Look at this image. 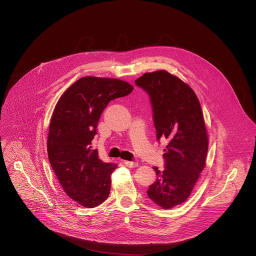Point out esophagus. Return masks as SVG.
<instances>
[{"mask_svg": "<svg viewBox=\"0 0 256 256\" xmlns=\"http://www.w3.org/2000/svg\"><path fill=\"white\" fill-rule=\"evenodd\" d=\"M124 165L128 168H134L138 166V163L136 162H132V161H124Z\"/></svg>", "mask_w": 256, "mask_h": 256, "instance_id": "1", "label": "esophagus"}]
</instances>
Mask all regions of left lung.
I'll return each mask as SVG.
<instances>
[{
  "label": "left lung",
  "mask_w": 256,
  "mask_h": 256,
  "mask_svg": "<svg viewBox=\"0 0 256 256\" xmlns=\"http://www.w3.org/2000/svg\"><path fill=\"white\" fill-rule=\"evenodd\" d=\"M134 83L150 96L157 140L169 142L165 169L154 167L157 179L147 194L171 208L188 198L206 166L208 138L200 104L188 84L164 70L146 72Z\"/></svg>",
  "instance_id": "1"
}]
</instances>
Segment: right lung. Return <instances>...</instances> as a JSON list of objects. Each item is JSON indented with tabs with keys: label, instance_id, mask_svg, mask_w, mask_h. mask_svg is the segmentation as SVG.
<instances>
[{
	"label": "right lung",
	"instance_id": "obj_1",
	"mask_svg": "<svg viewBox=\"0 0 256 256\" xmlns=\"http://www.w3.org/2000/svg\"><path fill=\"white\" fill-rule=\"evenodd\" d=\"M128 82L83 77L58 99L50 124L48 155L62 190L82 206L94 208L109 196L116 164L98 158L91 142L104 108L112 100L128 95Z\"/></svg>",
	"mask_w": 256,
	"mask_h": 256
}]
</instances>
